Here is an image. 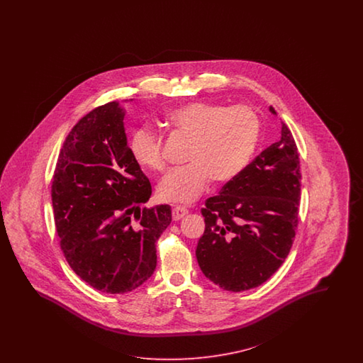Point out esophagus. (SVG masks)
Segmentation results:
<instances>
[{"label":"esophagus","mask_w":363,"mask_h":363,"mask_svg":"<svg viewBox=\"0 0 363 363\" xmlns=\"http://www.w3.org/2000/svg\"><path fill=\"white\" fill-rule=\"evenodd\" d=\"M187 213H189V210L186 208H184V206H176L173 211H172V216H173V220H179L181 218H184L185 216H187Z\"/></svg>","instance_id":"obj_1"}]
</instances>
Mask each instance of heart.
Segmentation results:
<instances>
[{"instance_id":"heart-1","label":"heart","mask_w":363,"mask_h":363,"mask_svg":"<svg viewBox=\"0 0 363 363\" xmlns=\"http://www.w3.org/2000/svg\"><path fill=\"white\" fill-rule=\"evenodd\" d=\"M178 132L193 138L189 165L172 169L158 186L165 202L190 203L208 187L213 177L225 182L238 176L249 164L259 138L261 123L245 105L222 106L209 102H190L167 114ZM134 160L147 169L164 170L162 140L153 130L141 128L130 143Z\"/></svg>"}]
</instances>
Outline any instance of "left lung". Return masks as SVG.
I'll list each match as a JSON object with an SVG mask.
<instances>
[{
    "instance_id": "8db88e82",
    "label": "left lung",
    "mask_w": 363,
    "mask_h": 363,
    "mask_svg": "<svg viewBox=\"0 0 363 363\" xmlns=\"http://www.w3.org/2000/svg\"><path fill=\"white\" fill-rule=\"evenodd\" d=\"M270 111L275 113L270 106ZM299 154L282 122L281 138L255 157L201 210L205 231L196 250L211 282L228 291L262 285L284 264L296 237Z\"/></svg>"
}]
</instances>
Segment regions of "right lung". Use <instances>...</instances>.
<instances>
[{"label":"right lung","mask_w":363,"mask_h":363,"mask_svg":"<svg viewBox=\"0 0 363 363\" xmlns=\"http://www.w3.org/2000/svg\"><path fill=\"white\" fill-rule=\"evenodd\" d=\"M123 117L116 101L82 117L61 147L52 184L67 264L108 294L132 291L152 277L155 243L172 222L169 205L143 206L152 186L128 146Z\"/></svg>","instance_id":"add662e5"}]
</instances>
